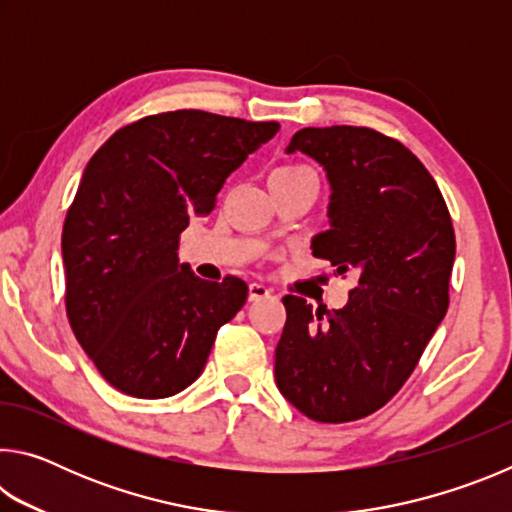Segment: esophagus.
Returning a JSON list of instances; mask_svg holds the SVG:
<instances>
[{"instance_id":"1","label":"esophagus","mask_w":512,"mask_h":512,"mask_svg":"<svg viewBox=\"0 0 512 512\" xmlns=\"http://www.w3.org/2000/svg\"><path fill=\"white\" fill-rule=\"evenodd\" d=\"M268 296H271V289H268L266 284H262V282H250V287H248V300H250V302H257V300L268 298Z\"/></svg>"}]
</instances>
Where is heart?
<instances>
[{
    "label": "heart",
    "mask_w": 512,
    "mask_h": 512,
    "mask_svg": "<svg viewBox=\"0 0 512 512\" xmlns=\"http://www.w3.org/2000/svg\"><path fill=\"white\" fill-rule=\"evenodd\" d=\"M300 169H305V167H277L271 176H287V173H296V171H300Z\"/></svg>",
    "instance_id": "b5f03b06"
}]
</instances>
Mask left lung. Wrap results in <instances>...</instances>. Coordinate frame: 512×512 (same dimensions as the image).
I'll return each mask as SVG.
<instances>
[{
	"mask_svg": "<svg viewBox=\"0 0 512 512\" xmlns=\"http://www.w3.org/2000/svg\"><path fill=\"white\" fill-rule=\"evenodd\" d=\"M296 151L325 169L332 192L314 257L354 273L357 287L343 309L316 314L305 298H282L275 381L307 418L339 424L381 409L418 366L447 314L456 239L436 180L397 140L302 128L287 146Z\"/></svg>",
	"mask_w": 512,
	"mask_h": 512,
	"instance_id": "left-lung-1",
	"label": "left lung"
}]
</instances>
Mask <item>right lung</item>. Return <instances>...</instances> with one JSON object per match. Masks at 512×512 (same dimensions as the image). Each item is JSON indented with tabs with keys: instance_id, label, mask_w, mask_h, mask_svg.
Listing matches in <instances>:
<instances>
[{
	"instance_id": "right-lung-1",
	"label": "right lung",
	"mask_w": 512,
	"mask_h": 512,
	"mask_svg": "<svg viewBox=\"0 0 512 512\" xmlns=\"http://www.w3.org/2000/svg\"><path fill=\"white\" fill-rule=\"evenodd\" d=\"M277 131V121L176 110L119 128L92 155L63 225L65 305L76 341L117 391H185L219 327L246 305L244 280L207 282L180 264L178 239Z\"/></svg>"
}]
</instances>
